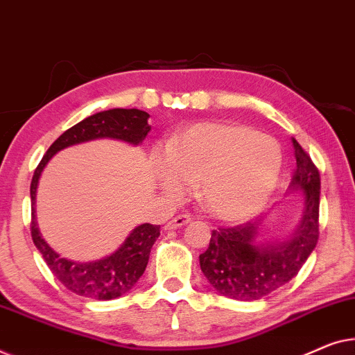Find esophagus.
Here are the masks:
<instances>
[{
	"instance_id": "1",
	"label": "esophagus",
	"mask_w": 355,
	"mask_h": 355,
	"mask_svg": "<svg viewBox=\"0 0 355 355\" xmlns=\"http://www.w3.org/2000/svg\"><path fill=\"white\" fill-rule=\"evenodd\" d=\"M189 222H191V217L187 216V214H180V216L173 217L172 220L167 222L166 228H167V230H173V228H178V227L187 225V223H189Z\"/></svg>"
}]
</instances>
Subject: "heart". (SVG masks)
<instances>
[{
	"mask_svg": "<svg viewBox=\"0 0 355 355\" xmlns=\"http://www.w3.org/2000/svg\"><path fill=\"white\" fill-rule=\"evenodd\" d=\"M164 193L180 198L198 184L212 216L238 222L266 206L282 172V149L272 137L234 122L196 123L175 135L167 153L154 154Z\"/></svg>",
	"mask_w": 355,
	"mask_h": 355,
	"instance_id": "heart-1",
	"label": "heart"
}]
</instances>
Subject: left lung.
Returning a JSON list of instances; mask_svg holds the SVG:
<instances>
[{"label":"left lung","instance_id":"1","mask_svg":"<svg viewBox=\"0 0 355 355\" xmlns=\"http://www.w3.org/2000/svg\"><path fill=\"white\" fill-rule=\"evenodd\" d=\"M296 168L293 189H302L304 217L286 241L259 244V222L214 230L206 252L199 256L201 270L212 288L236 301H257L297 275L318 241L320 173L309 154L293 138Z\"/></svg>","mask_w":355,"mask_h":355}]
</instances>
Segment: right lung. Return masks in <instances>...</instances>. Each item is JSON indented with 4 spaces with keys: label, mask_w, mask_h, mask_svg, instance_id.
Returning <instances> with one entry per match:
<instances>
[{
    "label": "right lung",
    "mask_w": 355,
    "mask_h": 355,
    "mask_svg": "<svg viewBox=\"0 0 355 355\" xmlns=\"http://www.w3.org/2000/svg\"><path fill=\"white\" fill-rule=\"evenodd\" d=\"M149 114L139 109H109L94 114L78 122L77 125L66 130L51 146L48 148L38 167L35 168L32 183H30V198H32V222L30 233L35 246L51 268L59 282L69 291L83 297L109 301L125 294L135 286L148 266L149 254L156 239L159 238V225L143 223L130 233L125 243L109 257L96 262H73L59 256L48 246L38 232L35 220V194H37L38 178L49 159L61 149L72 144L88 141L94 138H116L122 141L139 144L151 130L148 123Z\"/></svg>",
    "instance_id": "obj_1"
}]
</instances>
